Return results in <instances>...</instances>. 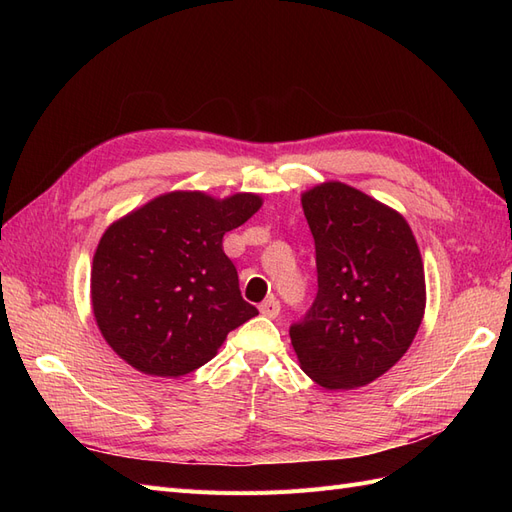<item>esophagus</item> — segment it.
<instances>
[{"instance_id": "34e87169", "label": "esophagus", "mask_w": 512, "mask_h": 512, "mask_svg": "<svg viewBox=\"0 0 512 512\" xmlns=\"http://www.w3.org/2000/svg\"><path fill=\"white\" fill-rule=\"evenodd\" d=\"M260 314L262 316H267V318H277V316H280V301H277L275 297H269L267 301H262L260 303Z\"/></svg>"}]
</instances>
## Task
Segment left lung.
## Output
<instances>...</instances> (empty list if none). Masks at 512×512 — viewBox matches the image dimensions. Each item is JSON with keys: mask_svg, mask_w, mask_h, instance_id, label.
<instances>
[{"mask_svg": "<svg viewBox=\"0 0 512 512\" xmlns=\"http://www.w3.org/2000/svg\"><path fill=\"white\" fill-rule=\"evenodd\" d=\"M316 243L318 294L290 327L301 369L327 391L386 374L425 316V269L404 215L342 181L301 194Z\"/></svg>", "mask_w": 512, "mask_h": 512, "instance_id": "8db88e82", "label": "left lung"}]
</instances>
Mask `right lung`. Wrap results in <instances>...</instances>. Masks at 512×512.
<instances>
[{
  "label": "right lung",
  "instance_id": "add662e5",
  "mask_svg": "<svg viewBox=\"0 0 512 512\" xmlns=\"http://www.w3.org/2000/svg\"><path fill=\"white\" fill-rule=\"evenodd\" d=\"M262 207L252 192H166L104 230L91 265V307L106 344L147 376L179 378L254 318L224 254V235Z\"/></svg>",
  "mask_w": 512,
  "mask_h": 512
}]
</instances>
